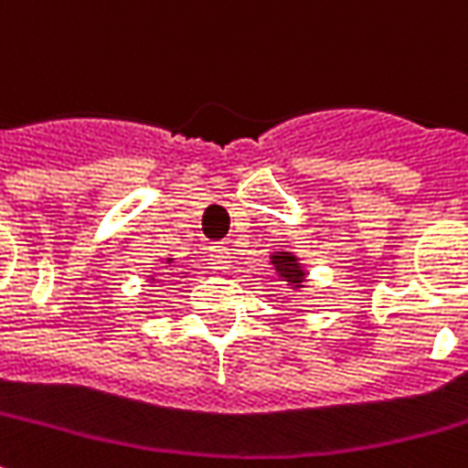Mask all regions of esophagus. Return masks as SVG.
Masks as SVG:
<instances>
[{
    "label": "esophagus",
    "mask_w": 468,
    "mask_h": 468,
    "mask_svg": "<svg viewBox=\"0 0 468 468\" xmlns=\"http://www.w3.org/2000/svg\"><path fill=\"white\" fill-rule=\"evenodd\" d=\"M210 258H212V266L218 268V271H228L230 268V250L225 248V245H215L210 250Z\"/></svg>",
    "instance_id": "34e87169"
}]
</instances>
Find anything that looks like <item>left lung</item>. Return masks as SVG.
I'll return each instance as SVG.
<instances>
[{
    "mask_svg": "<svg viewBox=\"0 0 468 468\" xmlns=\"http://www.w3.org/2000/svg\"><path fill=\"white\" fill-rule=\"evenodd\" d=\"M271 263L276 268V273L281 276V281H286L289 286H302L306 273H303V266L299 263V258L291 256V253H273L271 256Z\"/></svg>",
    "mask_w": 468,
    "mask_h": 468,
    "instance_id": "left-lung-1",
    "label": "left lung"
}]
</instances>
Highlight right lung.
I'll return each instance as SVG.
<instances>
[{"instance_id": "obj_1", "label": "right lung", "mask_w": 468, "mask_h": 468, "mask_svg": "<svg viewBox=\"0 0 468 468\" xmlns=\"http://www.w3.org/2000/svg\"><path fill=\"white\" fill-rule=\"evenodd\" d=\"M166 263H172V258H166ZM152 281H154V279H152Z\"/></svg>"}]
</instances>
